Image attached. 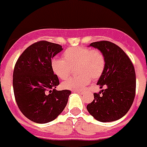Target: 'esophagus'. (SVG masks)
<instances>
[{"label": "esophagus", "instance_id": "obj_1", "mask_svg": "<svg viewBox=\"0 0 147 147\" xmlns=\"http://www.w3.org/2000/svg\"><path fill=\"white\" fill-rule=\"evenodd\" d=\"M74 92H77V93H78V94H82L83 92H81V91H78V90H75V91H74Z\"/></svg>", "mask_w": 147, "mask_h": 147}]
</instances>
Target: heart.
I'll return each instance as SVG.
<instances>
[{"mask_svg": "<svg viewBox=\"0 0 147 147\" xmlns=\"http://www.w3.org/2000/svg\"><path fill=\"white\" fill-rule=\"evenodd\" d=\"M77 65L78 74L69 78L62 83V87L69 90H82L92 79L102 75L105 68V55L97 50L75 47L66 49L63 59L54 58L51 61L53 73L60 79H65L71 72V67Z\"/></svg>", "mask_w": 147, "mask_h": 147, "instance_id": "heart-1", "label": "heart"}]
</instances>
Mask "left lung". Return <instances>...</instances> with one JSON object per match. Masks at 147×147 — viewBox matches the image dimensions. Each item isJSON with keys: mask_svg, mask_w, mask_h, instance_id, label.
<instances>
[{"mask_svg": "<svg viewBox=\"0 0 147 147\" xmlns=\"http://www.w3.org/2000/svg\"><path fill=\"white\" fill-rule=\"evenodd\" d=\"M88 47L98 49L105 58V68L97 85L105 88L94 93L87 110L100 122H112L127 114L135 96L136 78L134 65L119 47L109 41L92 42Z\"/></svg>", "mask_w": 147, "mask_h": 147, "instance_id": "obj_1", "label": "left lung"}]
</instances>
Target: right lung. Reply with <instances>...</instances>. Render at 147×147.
Listing matches in <instances>:
<instances>
[{
  "label": "right lung",
  "mask_w": 147,
  "mask_h": 147,
  "mask_svg": "<svg viewBox=\"0 0 147 147\" xmlns=\"http://www.w3.org/2000/svg\"><path fill=\"white\" fill-rule=\"evenodd\" d=\"M63 50L59 44L39 41L22 53L13 71V91L21 112L30 120L47 123L57 118L67 105L71 92L56 90L59 78L51 61Z\"/></svg>",
  "instance_id": "right-lung-1"
}]
</instances>
